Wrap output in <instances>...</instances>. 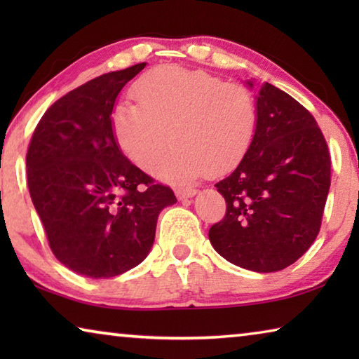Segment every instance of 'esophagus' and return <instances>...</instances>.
<instances>
[{"mask_svg": "<svg viewBox=\"0 0 359 359\" xmlns=\"http://www.w3.org/2000/svg\"><path fill=\"white\" fill-rule=\"evenodd\" d=\"M196 190H194V188H185V187H180V188H177V190H175V196H177L179 199H188V198H193V196H196Z\"/></svg>", "mask_w": 359, "mask_h": 359, "instance_id": "obj_1", "label": "esophagus"}]
</instances>
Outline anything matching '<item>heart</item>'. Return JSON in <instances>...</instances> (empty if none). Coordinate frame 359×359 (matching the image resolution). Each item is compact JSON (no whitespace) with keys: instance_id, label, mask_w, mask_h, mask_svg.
I'll use <instances>...</instances> for the list:
<instances>
[{"instance_id":"b5f03b06","label":"heart","mask_w":359,"mask_h":359,"mask_svg":"<svg viewBox=\"0 0 359 359\" xmlns=\"http://www.w3.org/2000/svg\"><path fill=\"white\" fill-rule=\"evenodd\" d=\"M136 104L121 102L111 125L120 150L144 171L190 182L208 171L224 172L244 158L257 128V104L244 85L224 83L205 71L161 66L133 88Z\"/></svg>"}]
</instances>
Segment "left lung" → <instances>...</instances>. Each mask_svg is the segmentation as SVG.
I'll use <instances>...</instances> for the list:
<instances>
[{"label":"left lung","instance_id":"1","mask_svg":"<svg viewBox=\"0 0 359 359\" xmlns=\"http://www.w3.org/2000/svg\"><path fill=\"white\" fill-rule=\"evenodd\" d=\"M255 81H247L253 88ZM257 128L238 168L215 184L226 215L209 229L217 253L253 272L282 271L317 238L331 185V158L306 107L261 83Z\"/></svg>","mask_w":359,"mask_h":359}]
</instances>
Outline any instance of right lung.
I'll return each instance as SVG.
<instances>
[{"mask_svg":"<svg viewBox=\"0 0 359 359\" xmlns=\"http://www.w3.org/2000/svg\"><path fill=\"white\" fill-rule=\"evenodd\" d=\"M145 68L112 71L66 93L42 115L27 154L29 196L48 245L76 274L109 278L147 258L160 212L177 203L115 142L121 88Z\"/></svg>","mask_w":359,"mask_h":359,"instance_id":"add662e5","label":"right lung"}]
</instances>
